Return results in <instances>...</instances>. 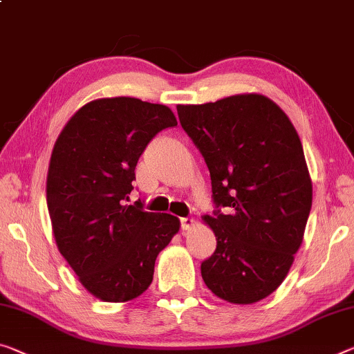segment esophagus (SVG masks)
Masks as SVG:
<instances>
[{
	"label": "esophagus",
	"mask_w": 354,
	"mask_h": 354,
	"mask_svg": "<svg viewBox=\"0 0 354 354\" xmlns=\"http://www.w3.org/2000/svg\"><path fill=\"white\" fill-rule=\"evenodd\" d=\"M180 225H182V231H189L194 226V220L188 218V216H187V218L180 220Z\"/></svg>",
	"instance_id": "1"
}]
</instances>
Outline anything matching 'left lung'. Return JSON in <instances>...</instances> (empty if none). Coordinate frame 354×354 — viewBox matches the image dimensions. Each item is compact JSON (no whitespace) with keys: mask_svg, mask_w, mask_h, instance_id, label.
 I'll use <instances>...</instances> for the list:
<instances>
[{"mask_svg":"<svg viewBox=\"0 0 354 354\" xmlns=\"http://www.w3.org/2000/svg\"><path fill=\"white\" fill-rule=\"evenodd\" d=\"M177 112L207 162L216 207L230 210L203 216L216 239L201 264L204 283L231 304L263 301L286 279L312 209V178L295 124L259 93L178 104Z\"/></svg>","mask_w":354,"mask_h":354,"instance_id":"1","label":"left lung"}]
</instances>
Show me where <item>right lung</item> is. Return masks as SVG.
<instances>
[{
  "label": "right lung",
  "mask_w": 354,
  "mask_h": 354,
  "mask_svg": "<svg viewBox=\"0 0 354 354\" xmlns=\"http://www.w3.org/2000/svg\"><path fill=\"white\" fill-rule=\"evenodd\" d=\"M176 124L167 106L100 97L69 118L53 145L46 183L53 237L80 283L101 301L142 295L156 257L180 230L177 216L128 204L139 156Z\"/></svg>",
  "instance_id": "add662e5"
}]
</instances>
